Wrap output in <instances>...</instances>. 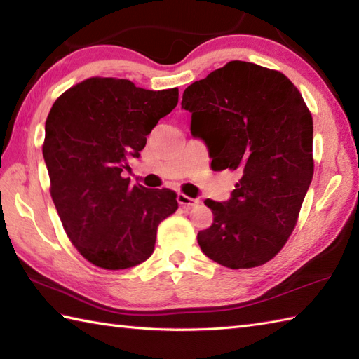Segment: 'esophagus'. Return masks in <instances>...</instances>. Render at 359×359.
<instances>
[{"instance_id": "34e87169", "label": "esophagus", "mask_w": 359, "mask_h": 359, "mask_svg": "<svg viewBox=\"0 0 359 359\" xmlns=\"http://www.w3.org/2000/svg\"><path fill=\"white\" fill-rule=\"evenodd\" d=\"M177 202H179V205H182V207H184V208H193V207H196L197 203H199V201L194 199V197H189V196H187V194H184V193H180V194L177 196Z\"/></svg>"}]
</instances>
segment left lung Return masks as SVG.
Wrapping results in <instances>:
<instances>
[{
  "label": "left lung",
  "mask_w": 359,
  "mask_h": 359,
  "mask_svg": "<svg viewBox=\"0 0 359 359\" xmlns=\"http://www.w3.org/2000/svg\"><path fill=\"white\" fill-rule=\"evenodd\" d=\"M182 108L212 170L239 174L230 201H205L215 219L197 234L202 251L233 270L269 262L313 179V120L301 93L279 71L234 60L189 85Z\"/></svg>",
  "instance_id": "obj_1"
}]
</instances>
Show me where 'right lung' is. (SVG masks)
Instances as JSON below:
<instances>
[{
  "instance_id": "right-lung-1",
  "label": "right lung",
  "mask_w": 359,
  "mask_h": 359,
  "mask_svg": "<svg viewBox=\"0 0 359 359\" xmlns=\"http://www.w3.org/2000/svg\"><path fill=\"white\" fill-rule=\"evenodd\" d=\"M177 102V88L148 90L123 79L90 77L52 104L43 143L52 201L72 245L100 269L147 261L158 224L179 207L171 189L131 185L121 175Z\"/></svg>"
}]
</instances>
